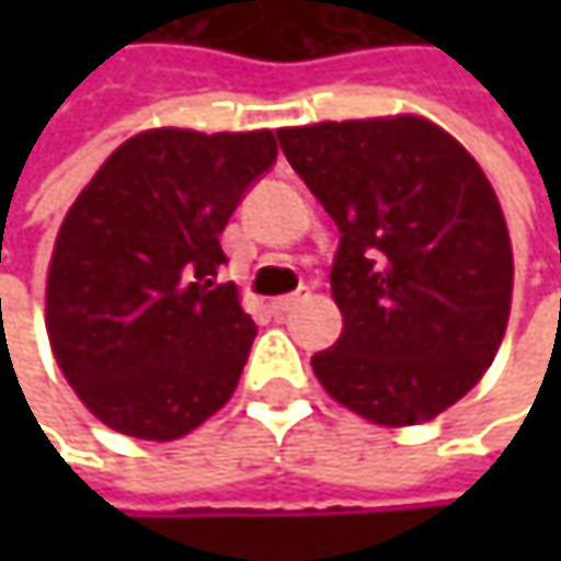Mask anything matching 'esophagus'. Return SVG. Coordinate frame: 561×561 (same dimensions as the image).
I'll use <instances>...</instances> for the list:
<instances>
[{"label":"esophagus","instance_id":"1","mask_svg":"<svg viewBox=\"0 0 561 561\" xmlns=\"http://www.w3.org/2000/svg\"><path fill=\"white\" fill-rule=\"evenodd\" d=\"M308 295H311V288H298V291H291V295H282V298L273 301V311H276V314H285V311H291L298 301H305Z\"/></svg>","mask_w":561,"mask_h":561}]
</instances>
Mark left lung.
Listing matches in <instances>:
<instances>
[{"label": "left lung", "mask_w": 561, "mask_h": 561, "mask_svg": "<svg viewBox=\"0 0 561 561\" xmlns=\"http://www.w3.org/2000/svg\"><path fill=\"white\" fill-rule=\"evenodd\" d=\"M276 136L341 230L344 331L311 357L318 383L374 425L435 419L484 377L510 321L513 247L488 174L415 113Z\"/></svg>", "instance_id": "8db88e82"}]
</instances>
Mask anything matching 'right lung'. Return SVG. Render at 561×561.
<instances>
[{
    "label": "right lung",
    "mask_w": 561,
    "mask_h": 561,
    "mask_svg": "<svg viewBox=\"0 0 561 561\" xmlns=\"http://www.w3.org/2000/svg\"><path fill=\"white\" fill-rule=\"evenodd\" d=\"M276 152L270 129H146L70 204L45 328L60 374L113 432L174 442L237 390L256 324L237 285H217L220 233Z\"/></svg>",
    "instance_id": "1"
}]
</instances>
